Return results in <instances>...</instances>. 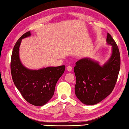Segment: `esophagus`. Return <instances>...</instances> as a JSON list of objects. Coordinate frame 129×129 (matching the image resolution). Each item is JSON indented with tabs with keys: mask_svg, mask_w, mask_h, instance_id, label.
Wrapping results in <instances>:
<instances>
[{
	"mask_svg": "<svg viewBox=\"0 0 129 129\" xmlns=\"http://www.w3.org/2000/svg\"><path fill=\"white\" fill-rule=\"evenodd\" d=\"M72 69H73V68H72V66H68L67 67V70H68V71L69 72H71Z\"/></svg>",
	"mask_w": 129,
	"mask_h": 129,
	"instance_id": "obj_1",
	"label": "esophagus"
}]
</instances>
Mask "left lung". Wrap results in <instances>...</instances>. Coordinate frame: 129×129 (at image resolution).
<instances>
[{
  "label": "left lung",
  "instance_id": "obj_1",
  "mask_svg": "<svg viewBox=\"0 0 129 129\" xmlns=\"http://www.w3.org/2000/svg\"><path fill=\"white\" fill-rule=\"evenodd\" d=\"M106 41L112 45V56L103 66L89 58L76 63L74 68L76 83L75 94L81 102L87 105L99 103L112 92L120 68V56L117 44L109 33Z\"/></svg>",
  "mask_w": 129,
  "mask_h": 129
}]
</instances>
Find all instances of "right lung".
I'll return each mask as SVG.
<instances>
[{"instance_id":"obj_1","label":"right lung","mask_w":129,"mask_h":129,"mask_svg":"<svg viewBox=\"0 0 129 129\" xmlns=\"http://www.w3.org/2000/svg\"><path fill=\"white\" fill-rule=\"evenodd\" d=\"M31 35L27 31L22 35L13 47L10 70L14 84L22 96L31 105L41 106L53 96L56 84L64 73L65 66L48 67L30 70L24 67L19 58V47L23 39Z\"/></svg>"}]
</instances>
